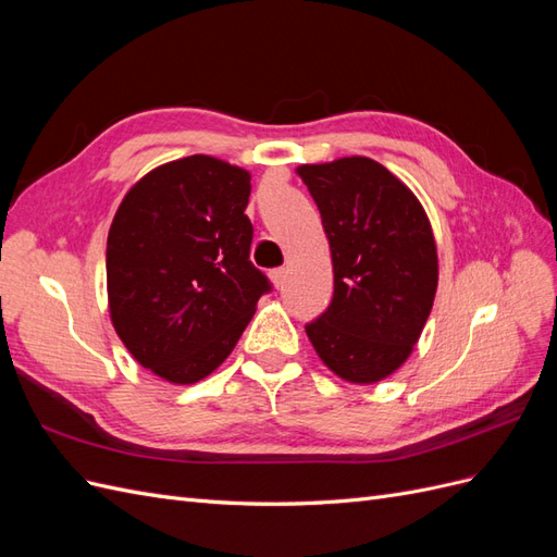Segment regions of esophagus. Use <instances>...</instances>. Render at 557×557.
I'll return each mask as SVG.
<instances>
[{
    "mask_svg": "<svg viewBox=\"0 0 557 557\" xmlns=\"http://www.w3.org/2000/svg\"><path fill=\"white\" fill-rule=\"evenodd\" d=\"M285 276H288V272H285L283 267H278V269H272V272H269V278H272V283L276 285V288H281V285L285 283Z\"/></svg>",
    "mask_w": 557,
    "mask_h": 557,
    "instance_id": "1",
    "label": "esophagus"
}]
</instances>
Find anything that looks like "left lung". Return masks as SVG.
I'll return each instance as SVG.
<instances>
[{
	"label": "left lung",
	"mask_w": 557,
	"mask_h": 557,
	"mask_svg": "<svg viewBox=\"0 0 557 557\" xmlns=\"http://www.w3.org/2000/svg\"><path fill=\"white\" fill-rule=\"evenodd\" d=\"M330 242L334 295L307 325L318 358L348 383H376L407 362L440 283L430 218L372 158L301 164Z\"/></svg>",
	"instance_id": "1"
}]
</instances>
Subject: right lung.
Returning a JSON list of instances; mask_svg holds the SVG:
<instances>
[{"label": "right lung", "instance_id": "add662e5", "mask_svg": "<svg viewBox=\"0 0 557 557\" xmlns=\"http://www.w3.org/2000/svg\"><path fill=\"white\" fill-rule=\"evenodd\" d=\"M250 174L211 156L160 164L132 185L107 239L111 323L156 376L207 379L272 290L248 260Z\"/></svg>", "mask_w": 557, "mask_h": 557}]
</instances>
